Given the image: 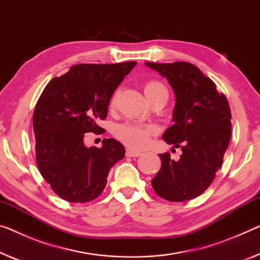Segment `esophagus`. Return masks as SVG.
Here are the masks:
<instances>
[{"label": "esophagus", "instance_id": "esophagus-1", "mask_svg": "<svg viewBox=\"0 0 260 260\" xmlns=\"http://www.w3.org/2000/svg\"><path fill=\"white\" fill-rule=\"evenodd\" d=\"M142 153L139 152V151H136L134 149H131V147H127L126 149V155L127 157H139Z\"/></svg>", "mask_w": 260, "mask_h": 260}]
</instances>
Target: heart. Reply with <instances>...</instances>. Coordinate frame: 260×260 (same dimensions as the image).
<instances>
[{"instance_id": "heart-1", "label": "heart", "mask_w": 260, "mask_h": 260, "mask_svg": "<svg viewBox=\"0 0 260 260\" xmlns=\"http://www.w3.org/2000/svg\"><path fill=\"white\" fill-rule=\"evenodd\" d=\"M144 91H145V95L147 99L153 96L155 94L161 93V91H166V87L162 85L161 82L157 81V80H151V81H147L145 85H144ZM117 100V94H113V96L110 98L109 101V107L114 108L116 105ZM155 133V129L151 125H143L138 124V123H133V122H126L122 123V124L117 125L114 130L115 137L119 141L126 144L127 146H130L131 149L141 150L143 147L147 145V143L150 141V137Z\"/></svg>"}]
</instances>
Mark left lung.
<instances>
[{
	"label": "left lung",
	"instance_id": "8db88e82",
	"mask_svg": "<svg viewBox=\"0 0 260 260\" xmlns=\"http://www.w3.org/2000/svg\"><path fill=\"white\" fill-rule=\"evenodd\" d=\"M145 65L169 80L174 90V124L162 139L182 151L177 161L167 152L159 155L161 167L151 183L155 193L167 201L194 199L208 188L222 166L231 136L229 103L213 80L193 63Z\"/></svg>",
	"mask_w": 260,
	"mask_h": 260
}]
</instances>
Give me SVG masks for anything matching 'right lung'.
Instances as JSON below:
<instances>
[{
    "label": "right lung",
    "mask_w": 260,
    "mask_h": 260,
    "mask_svg": "<svg viewBox=\"0 0 260 260\" xmlns=\"http://www.w3.org/2000/svg\"><path fill=\"white\" fill-rule=\"evenodd\" d=\"M136 63L74 65L52 79L38 99L32 117L36 161L51 188L66 201L96 199L111 167L124 158V146L116 139L105 138L102 147H87L83 139L88 133H105L98 122L106 119L110 98Z\"/></svg>",
    "instance_id": "1"
}]
</instances>
